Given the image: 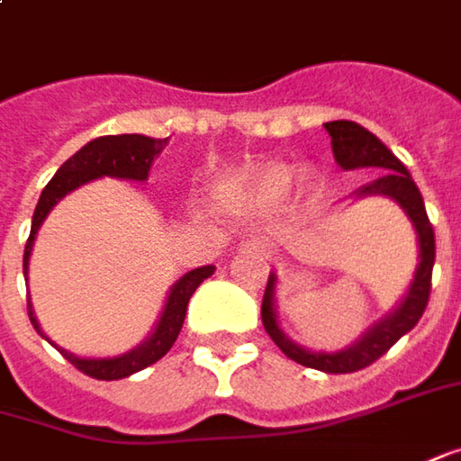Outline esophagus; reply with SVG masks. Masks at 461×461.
<instances>
[{"label":"esophagus","instance_id":"34e87169","mask_svg":"<svg viewBox=\"0 0 461 461\" xmlns=\"http://www.w3.org/2000/svg\"><path fill=\"white\" fill-rule=\"evenodd\" d=\"M245 252H252V255H260V258H270V252H273V247L270 242L265 240V237H252V240H247L245 245H242Z\"/></svg>","mask_w":461,"mask_h":461}]
</instances>
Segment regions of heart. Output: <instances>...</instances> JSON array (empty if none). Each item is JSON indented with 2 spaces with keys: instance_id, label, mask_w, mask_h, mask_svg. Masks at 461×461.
Listing matches in <instances>:
<instances>
[{
  "instance_id": "heart-1",
  "label": "heart",
  "mask_w": 461,
  "mask_h": 461,
  "mask_svg": "<svg viewBox=\"0 0 461 461\" xmlns=\"http://www.w3.org/2000/svg\"><path fill=\"white\" fill-rule=\"evenodd\" d=\"M294 167L285 163H262V166H249L234 178L219 185V199L227 201L231 206L242 209H276L288 199L294 188ZM294 196L303 203H316L324 196V181L321 176L306 170L294 188Z\"/></svg>"
}]
</instances>
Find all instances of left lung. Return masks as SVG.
I'll return each instance as SVG.
<instances>
[{"label": "left lung", "mask_w": 461, "mask_h": 461, "mask_svg": "<svg viewBox=\"0 0 461 461\" xmlns=\"http://www.w3.org/2000/svg\"><path fill=\"white\" fill-rule=\"evenodd\" d=\"M324 127L329 137H331L334 160H337V166L341 170H357V167L385 170L373 183L357 188L355 194H357V199L385 196V199L395 201L403 209V214L411 219V224L416 230V242H419V265H416L413 280H411L408 291L401 298V303L390 311L388 316H383L377 324L370 326L357 341H352L349 347L337 349V352L306 349V347H301L298 341H294L283 331V326L278 321V306H276L278 276L270 273L265 298H262V326L270 334V339L278 344L285 357H291L298 365L321 370V373L339 375L357 373L362 367L373 365L375 359L383 357L395 341L419 324V319L426 311V303H429L437 245H434V227H431V221L426 216V206H423V199H420L419 185L413 183L403 163L370 130H365L357 122L337 120L326 122Z\"/></svg>", "instance_id": "8db88e82"}]
</instances>
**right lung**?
Listing matches in <instances>:
<instances>
[{
  "label": "right lung",
  "mask_w": 461,
  "mask_h": 461,
  "mask_svg": "<svg viewBox=\"0 0 461 461\" xmlns=\"http://www.w3.org/2000/svg\"><path fill=\"white\" fill-rule=\"evenodd\" d=\"M166 145L167 137L166 140H155V137L148 135L96 137L58 167L56 176L42 188L41 201H38L35 214H32V227H30V237H27L23 258L24 283H27V270H30V255H32V247H35V237L41 231L45 216L53 212L58 201L63 199L66 194H71V191L96 181V178H104V176L120 178V181H148L152 160L160 155V150ZM214 270V265H203V267H196V270H188L183 278L176 280L170 285V291H167L166 306L160 311V319L155 321V329L148 334V339L140 341L135 349L117 355V357H78L68 349L58 347L56 341H50V337L41 329V321H38L30 301H27V313H30V321L35 326V331L41 334L42 339L50 341L56 349H60V355L68 359L73 367H78L81 373H86L88 377H96V380H122V377H130V375L150 367L160 357H166L167 349L173 347V341L178 339V334H181L191 295L196 294V288Z\"/></svg>",
  "instance_id": "obj_1"
}]
</instances>
